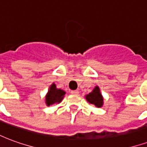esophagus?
<instances>
[{
	"label": "esophagus",
	"instance_id": "esophagus-1",
	"mask_svg": "<svg viewBox=\"0 0 147 147\" xmlns=\"http://www.w3.org/2000/svg\"><path fill=\"white\" fill-rule=\"evenodd\" d=\"M71 94H74V95H77L79 94V91L77 90H71Z\"/></svg>",
	"mask_w": 147,
	"mask_h": 147
}]
</instances>
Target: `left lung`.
<instances>
[{"instance_id":"8db88e82","label":"left lung","mask_w":147,"mask_h":147,"mask_svg":"<svg viewBox=\"0 0 147 147\" xmlns=\"http://www.w3.org/2000/svg\"><path fill=\"white\" fill-rule=\"evenodd\" d=\"M86 98L87 102H89L90 104H93L97 107H102V104H103V98H102V96L100 93L98 86H96L92 92L87 94L86 96Z\"/></svg>"}]
</instances>
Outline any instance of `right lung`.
Here are the masks:
<instances>
[{"label":"right lung","instance_id":"obj_1","mask_svg":"<svg viewBox=\"0 0 147 147\" xmlns=\"http://www.w3.org/2000/svg\"><path fill=\"white\" fill-rule=\"evenodd\" d=\"M64 94H65V92L64 90H62L61 89H57L56 85L54 83L52 84L48 94L45 97L46 105L49 106L50 105H53V104H55V103L61 102L63 98H64Z\"/></svg>","mask_w":147,"mask_h":147}]
</instances>
